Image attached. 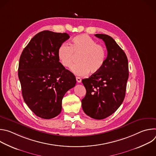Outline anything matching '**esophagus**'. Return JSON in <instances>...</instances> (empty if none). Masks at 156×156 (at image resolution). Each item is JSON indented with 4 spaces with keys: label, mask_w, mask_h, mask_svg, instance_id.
Segmentation results:
<instances>
[{
    "label": "esophagus",
    "mask_w": 156,
    "mask_h": 156,
    "mask_svg": "<svg viewBox=\"0 0 156 156\" xmlns=\"http://www.w3.org/2000/svg\"><path fill=\"white\" fill-rule=\"evenodd\" d=\"M76 81L78 83H81V79L80 77H76Z\"/></svg>",
    "instance_id": "34e87169"
}]
</instances>
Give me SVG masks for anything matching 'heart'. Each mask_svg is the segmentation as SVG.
<instances>
[{"instance_id":"heart-1","label":"heart","mask_w":156,"mask_h":156,"mask_svg":"<svg viewBox=\"0 0 156 156\" xmlns=\"http://www.w3.org/2000/svg\"><path fill=\"white\" fill-rule=\"evenodd\" d=\"M81 55L80 64L72 70L78 76H84L91 72L96 74L100 72L105 63L107 54L105 48L87 34H80L72 40L70 46L63 43L57 51V57L65 68L71 69L76 62V56Z\"/></svg>"}]
</instances>
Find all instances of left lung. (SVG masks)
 I'll return each instance as SVG.
<instances>
[{"label": "left lung", "mask_w": 156, "mask_h": 156, "mask_svg": "<svg viewBox=\"0 0 156 156\" xmlns=\"http://www.w3.org/2000/svg\"><path fill=\"white\" fill-rule=\"evenodd\" d=\"M107 50L105 63L100 72L82 80L86 93L81 101L84 113L102 120L112 115L122 104L128 79V62L124 51L110 36L96 34Z\"/></svg>", "instance_id": "obj_1"}]
</instances>
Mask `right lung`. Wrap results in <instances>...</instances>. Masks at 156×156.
Wrapping results in <instances>:
<instances>
[{"instance_id":"1","label":"right lung","mask_w":156,"mask_h":156,"mask_svg":"<svg viewBox=\"0 0 156 156\" xmlns=\"http://www.w3.org/2000/svg\"><path fill=\"white\" fill-rule=\"evenodd\" d=\"M70 38L66 33L43 31L36 34L22 52L18 78L24 101L39 117L50 119L62 110L65 94L76 83L57 57L58 48Z\"/></svg>"}]
</instances>
